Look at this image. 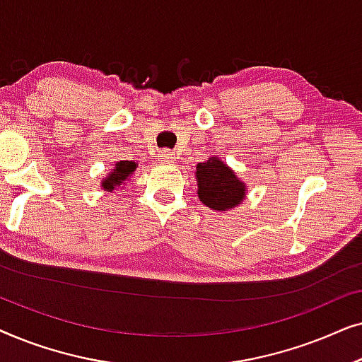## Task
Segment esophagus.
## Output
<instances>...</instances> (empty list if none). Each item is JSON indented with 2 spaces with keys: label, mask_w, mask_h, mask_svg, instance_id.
<instances>
[{
  "label": "esophagus",
  "mask_w": 362,
  "mask_h": 362,
  "mask_svg": "<svg viewBox=\"0 0 362 362\" xmlns=\"http://www.w3.org/2000/svg\"><path fill=\"white\" fill-rule=\"evenodd\" d=\"M158 160H160L161 163H166L168 165V163H173L176 160V155L171 150H163L160 155H158Z\"/></svg>",
  "instance_id": "obj_1"
}]
</instances>
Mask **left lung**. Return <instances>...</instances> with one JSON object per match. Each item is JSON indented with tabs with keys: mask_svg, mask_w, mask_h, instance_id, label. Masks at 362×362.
<instances>
[{
	"mask_svg": "<svg viewBox=\"0 0 362 362\" xmlns=\"http://www.w3.org/2000/svg\"><path fill=\"white\" fill-rule=\"evenodd\" d=\"M197 197L212 211H230L247 197V185L219 156L207 158L196 166Z\"/></svg>",
	"mask_w": 362,
	"mask_h": 362,
	"instance_id": "1",
	"label": "left lung"
}]
</instances>
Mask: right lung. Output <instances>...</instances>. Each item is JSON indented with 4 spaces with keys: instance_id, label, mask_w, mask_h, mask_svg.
I'll return each mask as SVG.
<instances>
[{
    "instance_id": "right-lung-1",
    "label": "right lung",
    "mask_w": 362,
    "mask_h": 362,
    "mask_svg": "<svg viewBox=\"0 0 362 362\" xmlns=\"http://www.w3.org/2000/svg\"><path fill=\"white\" fill-rule=\"evenodd\" d=\"M136 168H138V163L135 161H128V160L117 161L115 166H113V170H110L105 176H103L100 187L103 191H108V192L115 191L118 187H123L125 181L130 180L132 175H135Z\"/></svg>"
}]
</instances>
